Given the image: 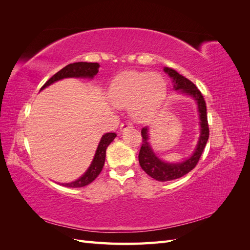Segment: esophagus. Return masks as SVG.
I'll list each match as a JSON object with an SVG mask.
<instances>
[{
  "mask_svg": "<svg viewBox=\"0 0 250 250\" xmlns=\"http://www.w3.org/2000/svg\"><path fill=\"white\" fill-rule=\"evenodd\" d=\"M121 131H123L125 129H127V128H132V124L130 122H125V123H122L121 124Z\"/></svg>",
  "mask_w": 250,
  "mask_h": 250,
  "instance_id": "34e87169",
  "label": "esophagus"
}]
</instances>
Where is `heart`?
<instances>
[{
	"mask_svg": "<svg viewBox=\"0 0 250 250\" xmlns=\"http://www.w3.org/2000/svg\"><path fill=\"white\" fill-rule=\"evenodd\" d=\"M167 94V83L158 74L138 71L121 73L111 81L108 97L113 105L126 107L130 105L133 118L146 120L161 107Z\"/></svg>",
	"mask_w": 250,
	"mask_h": 250,
	"instance_id": "obj_1",
	"label": "heart"
}]
</instances>
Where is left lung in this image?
Instances as JSON below:
<instances>
[{
    "label": "left lung",
    "mask_w": 250,
    "mask_h": 250,
    "mask_svg": "<svg viewBox=\"0 0 250 250\" xmlns=\"http://www.w3.org/2000/svg\"><path fill=\"white\" fill-rule=\"evenodd\" d=\"M166 74L169 75L172 79L173 89L178 90V93L185 96H190L193 98L196 105H197L198 117H199V128L200 134L198 138L197 145H196L193 153L186 160L179 163H168L161 160L153 151L149 142V127L146 126L142 128L143 144L139 154V163L141 168L145 171L149 176L158 181H169L183 177L191 170H193L197 165L199 158L203 152V149L207 145L208 140V115L207 105L203 99L200 90L196 87L192 81L184 77L183 75L177 73L171 67H164Z\"/></svg>",
    "instance_id": "8db88e82"
}]
</instances>
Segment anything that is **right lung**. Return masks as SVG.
I'll return each instance as SVG.
<instances>
[{
  "label": "right lung",
  "mask_w": 250,
  "mask_h": 250,
  "mask_svg": "<svg viewBox=\"0 0 250 250\" xmlns=\"http://www.w3.org/2000/svg\"><path fill=\"white\" fill-rule=\"evenodd\" d=\"M99 67L100 64L97 62H75L67 64L63 69L57 72L55 75H53V76L42 85L41 90L53 84V83L56 81L65 78L93 79L97 75V73L99 72ZM116 137L117 134L115 132H108L103 134L99 142V145L97 147L93 161L90 163L87 170L84 172V174L78 179L71 181V183H63L62 184V186L69 188H82L89 185L90 183H93L102 171L105 162V155H106V149L109 146V144L116 139Z\"/></svg>",
  "instance_id": "right-lung-1"
}]
</instances>
